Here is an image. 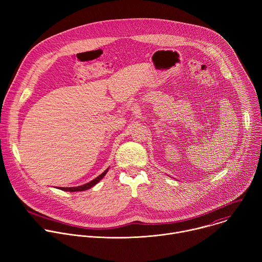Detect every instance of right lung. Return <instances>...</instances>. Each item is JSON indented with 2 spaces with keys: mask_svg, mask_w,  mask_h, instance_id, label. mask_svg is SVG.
Listing matches in <instances>:
<instances>
[{
  "mask_svg": "<svg viewBox=\"0 0 262 262\" xmlns=\"http://www.w3.org/2000/svg\"><path fill=\"white\" fill-rule=\"evenodd\" d=\"M106 172H107V169H106L103 173H101L98 177H96L95 179L91 180L90 182H88V183H86V184H84V185L73 186V188H60V190H62V191H66V192H81V191H86V190H88V189L92 188V186H93V185H95V184H96L100 179H102V178H103V176L106 174Z\"/></svg>",
  "mask_w": 262,
  "mask_h": 262,
  "instance_id": "right-lung-1",
  "label": "right lung"
}]
</instances>
